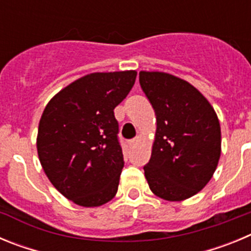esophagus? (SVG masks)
<instances>
[{"label": "esophagus", "mask_w": 251, "mask_h": 251, "mask_svg": "<svg viewBox=\"0 0 251 251\" xmlns=\"http://www.w3.org/2000/svg\"><path fill=\"white\" fill-rule=\"evenodd\" d=\"M137 143H138V138L130 139V141L128 142V145H129V146H134V145H137Z\"/></svg>", "instance_id": "34e87169"}]
</instances>
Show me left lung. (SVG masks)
<instances>
[{
	"instance_id": "1",
	"label": "left lung",
	"mask_w": 251,
	"mask_h": 251,
	"mask_svg": "<svg viewBox=\"0 0 251 251\" xmlns=\"http://www.w3.org/2000/svg\"><path fill=\"white\" fill-rule=\"evenodd\" d=\"M139 84L156 113L152 154L143 167L151 191L167 201L200 192L221 154V129L210 101L194 85L162 72H141Z\"/></svg>"
}]
</instances>
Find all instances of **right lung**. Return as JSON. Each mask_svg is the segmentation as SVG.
Masks as SVG:
<instances>
[{"mask_svg": "<svg viewBox=\"0 0 251 251\" xmlns=\"http://www.w3.org/2000/svg\"><path fill=\"white\" fill-rule=\"evenodd\" d=\"M137 72L92 73L55 94L37 130L40 163L50 182L83 207L109 202L124 166L114 108L130 92Z\"/></svg>", "mask_w": 251, "mask_h": 251, "instance_id": "add662e5", "label": "right lung"}]
</instances>
